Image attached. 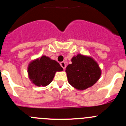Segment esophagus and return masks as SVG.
Listing matches in <instances>:
<instances>
[{"instance_id":"esophagus-1","label":"esophagus","mask_w":126,"mask_h":126,"mask_svg":"<svg viewBox=\"0 0 126 126\" xmlns=\"http://www.w3.org/2000/svg\"><path fill=\"white\" fill-rule=\"evenodd\" d=\"M60 65H61V66L63 68V69H65V68H66V63H65V62H61Z\"/></svg>"}]
</instances>
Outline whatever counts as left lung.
Here are the masks:
<instances>
[{
  "mask_svg": "<svg viewBox=\"0 0 126 126\" xmlns=\"http://www.w3.org/2000/svg\"><path fill=\"white\" fill-rule=\"evenodd\" d=\"M66 68L68 81L77 90H83L93 85L101 75L98 64L92 58L78 54L71 59Z\"/></svg>",
  "mask_w": 126,
  "mask_h": 126,
  "instance_id": "left-lung-1",
  "label": "left lung"
}]
</instances>
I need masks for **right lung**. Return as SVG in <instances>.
I'll list each match as a JSON object with an SVG mask.
<instances>
[{"label": "right lung", "instance_id": "obj_1", "mask_svg": "<svg viewBox=\"0 0 126 126\" xmlns=\"http://www.w3.org/2000/svg\"><path fill=\"white\" fill-rule=\"evenodd\" d=\"M62 71L63 68L58 62L45 55L30 62L28 67L29 79L38 87L48 85L52 81L55 72Z\"/></svg>", "mask_w": 126, "mask_h": 126}]
</instances>
